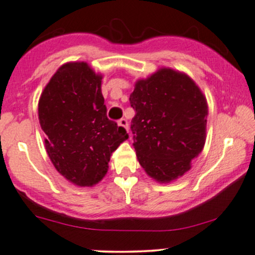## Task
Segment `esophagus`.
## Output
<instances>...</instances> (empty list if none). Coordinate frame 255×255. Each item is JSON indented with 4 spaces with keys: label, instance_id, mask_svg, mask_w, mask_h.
Returning a JSON list of instances; mask_svg holds the SVG:
<instances>
[{
    "label": "esophagus",
    "instance_id": "esophagus-1",
    "mask_svg": "<svg viewBox=\"0 0 255 255\" xmlns=\"http://www.w3.org/2000/svg\"><path fill=\"white\" fill-rule=\"evenodd\" d=\"M118 125H119L120 128H124V130H127L128 131V120L127 119H120L119 122H118Z\"/></svg>",
    "mask_w": 255,
    "mask_h": 255
}]
</instances>
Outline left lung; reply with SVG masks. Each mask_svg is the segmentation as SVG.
Returning <instances> with one entry per match:
<instances>
[{"instance_id":"left-lung-1","label":"left lung","mask_w":255,"mask_h":255,"mask_svg":"<svg viewBox=\"0 0 255 255\" xmlns=\"http://www.w3.org/2000/svg\"><path fill=\"white\" fill-rule=\"evenodd\" d=\"M130 105L136 112L131 130L139 165L157 182L181 177L205 143L203 92L187 74L160 68L136 81Z\"/></svg>"}]
</instances>
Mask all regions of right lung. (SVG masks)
Segmentation results:
<instances>
[{"mask_svg":"<svg viewBox=\"0 0 255 255\" xmlns=\"http://www.w3.org/2000/svg\"><path fill=\"white\" fill-rule=\"evenodd\" d=\"M102 78L86 62L65 63L39 100L46 152L56 170L80 187L105 177L112 153L128 137L107 118Z\"/></svg>","mask_w":255,"mask_h":255,"instance_id":"obj_1","label":"right lung"}]
</instances>
